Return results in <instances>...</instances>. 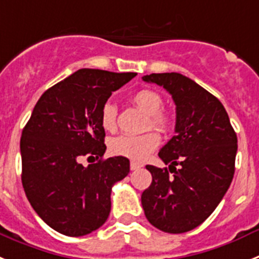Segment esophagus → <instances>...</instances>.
Returning <instances> with one entry per match:
<instances>
[{
  "instance_id": "esophagus-1",
  "label": "esophagus",
  "mask_w": 259,
  "mask_h": 259,
  "mask_svg": "<svg viewBox=\"0 0 259 259\" xmlns=\"http://www.w3.org/2000/svg\"><path fill=\"white\" fill-rule=\"evenodd\" d=\"M139 168H142V164L141 163H137V161H132V163H130V169L132 170H137L139 169Z\"/></svg>"
}]
</instances>
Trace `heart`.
<instances>
[{"label":"heart","mask_w":259,"mask_h":259,"mask_svg":"<svg viewBox=\"0 0 259 259\" xmlns=\"http://www.w3.org/2000/svg\"><path fill=\"white\" fill-rule=\"evenodd\" d=\"M133 103L148 114L146 127H154L161 133L172 130L175 121L170 114L161 111L163 98L159 92L151 89H143L137 91L132 96ZM100 123L107 132H114L117 127V107L114 103L105 102L100 111ZM160 143V137L154 130L142 133V134H122L113 138L109 142L111 151L120 156L129 157L136 161L145 160L148 155L156 150Z\"/></svg>","instance_id":"obj_1"}]
</instances>
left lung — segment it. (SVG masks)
Segmentation results:
<instances>
[{"mask_svg": "<svg viewBox=\"0 0 259 259\" xmlns=\"http://www.w3.org/2000/svg\"><path fill=\"white\" fill-rule=\"evenodd\" d=\"M142 79L167 90L176 104V136L159 151L169 170L146 165L152 183L142 193L143 210L163 232H188L210 217L232 183L237 137L219 99L190 78L161 73Z\"/></svg>", "mask_w": 259, "mask_h": 259, "instance_id": "1", "label": "left lung"}]
</instances>
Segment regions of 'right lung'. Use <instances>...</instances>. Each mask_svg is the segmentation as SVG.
Segmentation results:
<instances>
[{"label": "right lung", "instance_id": "add662e5", "mask_svg": "<svg viewBox=\"0 0 259 259\" xmlns=\"http://www.w3.org/2000/svg\"><path fill=\"white\" fill-rule=\"evenodd\" d=\"M136 75L80 69L42 94L22 132L27 199L62 235H89L109 217L112 186L127 176L130 163L123 156L103 159L100 111L112 92ZM82 157L93 163L84 167Z\"/></svg>", "mask_w": 259, "mask_h": 259}]
</instances>
